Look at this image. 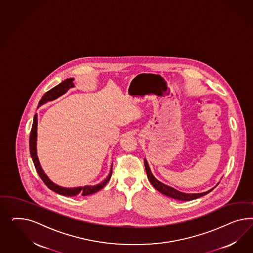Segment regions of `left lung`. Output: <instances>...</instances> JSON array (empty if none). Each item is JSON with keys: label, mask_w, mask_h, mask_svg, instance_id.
<instances>
[{"label": "left lung", "mask_w": 253, "mask_h": 253, "mask_svg": "<svg viewBox=\"0 0 253 253\" xmlns=\"http://www.w3.org/2000/svg\"><path fill=\"white\" fill-rule=\"evenodd\" d=\"M145 167H146V174L148 177V180L150 181V183L152 184V185L158 191L161 192V194H163L167 197H169L171 199H178V200H182V201L193 200V199H199L200 197H203V196L207 195L208 193L211 191L212 189H214V187H216L219 184V183H218L213 188H211V189H210V190L206 192H202V193H194V194L184 193V192L176 190L175 188H173L171 186H169L167 184H163V183H161V181H159L156 177L154 176L146 159H145Z\"/></svg>", "instance_id": "1"}]
</instances>
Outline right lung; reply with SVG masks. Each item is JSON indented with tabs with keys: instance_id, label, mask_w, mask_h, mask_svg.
I'll list each match as a JSON object with an SVG mask.
<instances>
[{
	"instance_id": "add662e5",
	"label": "right lung",
	"mask_w": 253,
	"mask_h": 253,
	"mask_svg": "<svg viewBox=\"0 0 253 253\" xmlns=\"http://www.w3.org/2000/svg\"><path fill=\"white\" fill-rule=\"evenodd\" d=\"M73 81H74L73 78L67 79L64 82H62L61 84L56 85L53 89H51L50 91L45 92L44 95L42 97V99L40 100L38 107L44 105L47 102L58 98L59 96H61L64 93L68 92L70 88H74L75 84H73ZM37 127H38V114H35L34 119H33L32 127H31V136H30V152H31V159L33 161L39 176L41 177V179L48 186V188H50L51 190H53L57 194L67 196V197H74L77 195L88 196V195H92L95 192L99 191L107 184V182L109 181L111 174H112L113 164H111L109 174L107 175L105 180H103L99 184H94V185L78 186V187H64V186H60L58 184H54V182L51 181L49 179V177L46 175L45 172L43 171V169L40 164V161H39L38 155H37Z\"/></svg>"
}]
</instances>
